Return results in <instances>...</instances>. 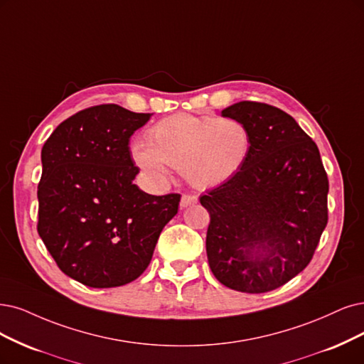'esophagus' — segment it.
<instances>
[{"instance_id":"obj_1","label":"esophagus","mask_w":364,"mask_h":364,"mask_svg":"<svg viewBox=\"0 0 364 364\" xmlns=\"http://www.w3.org/2000/svg\"><path fill=\"white\" fill-rule=\"evenodd\" d=\"M198 203V196L196 195H192V193H184L181 196V208H186V207H191V205H195Z\"/></svg>"}]
</instances>
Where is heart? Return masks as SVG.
Masks as SVG:
<instances>
[{"label": "heart", "mask_w": 364, "mask_h": 364, "mask_svg": "<svg viewBox=\"0 0 364 364\" xmlns=\"http://www.w3.org/2000/svg\"><path fill=\"white\" fill-rule=\"evenodd\" d=\"M146 143L134 144L133 157L148 173L161 180L173 168L198 189H210L243 171L253 138L237 118L175 114L148 130Z\"/></svg>", "instance_id": "b5f03b06"}]
</instances>
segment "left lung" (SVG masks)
I'll return each instance as SVG.
<instances>
[{"label":"left lung","mask_w":364,"mask_h":364,"mask_svg":"<svg viewBox=\"0 0 364 364\" xmlns=\"http://www.w3.org/2000/svg\"><path fill=\"white\" fill-rule=\"evenodd\" d=\"M250 129L246 166L199 203L210 214L207 258L222 285L249 294L284 287L312 261L328 222V178L312 138L261 102L222 111Z\"/></svg>","instance_id":"obj_1"}]
</instances>
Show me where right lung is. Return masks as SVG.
Listing matches in <instances>:
<instances>
[{
	"label": "right lung",
	"mask_w": 364,
	"mask_h": 364,
	"mask_svg": "<svg viewBox=\"0 0 364 364\" xmlns=\"http://www.w3.org/2000/svg\"><path fill=\"white\" fill-rule=\"evenodd\" d=\"M153 114L118 105L87 107L64 119L42 148L37 232L60 270L90 288L138 279L181 195H148L130 136Z\"/></svg>",
	"instance_id": "obj_1"
}]
</instances>
